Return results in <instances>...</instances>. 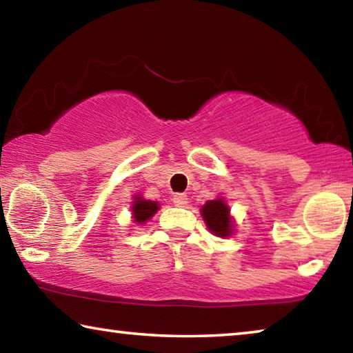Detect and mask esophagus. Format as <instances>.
Wrapping results in <instances>:
<instances>
[{"mask_svg": "<svg viewBox=\"0 0 353 353\" xmlns=\"http://www.w3.org/2000/svg\"><path fill=\"white\" fill-rule=\"evenodd\" d=\"M172 202H174V205H177V207H185L188 202V196L185 193H176L174 196H172Z\"/></svg>", "mask_w": 353, "mask_h": 353, "instance_id": "1", "label": "esophagus"}]
</instances>
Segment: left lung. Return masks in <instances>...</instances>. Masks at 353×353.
<instances>
[{"mask_svg":"<svg viewBox=\"0 0 353 353\" xmlns=\"http://www.w3.org/2000/svg\"><path fill=\"white\" fill-rule=\"evenodd\" d=\"M229 207L224 201H208L202 207V218L212 234L218 236H229L232 234V221L229 216Z\"/></svg>","mask_w":353,"mask_h":353,"instance_id":"1","label":"left lung"}]
</instances>
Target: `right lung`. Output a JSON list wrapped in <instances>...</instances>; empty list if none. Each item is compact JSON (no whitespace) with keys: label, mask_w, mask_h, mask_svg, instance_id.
Masks as SVG:
<instances>
[{"label":"right lung","mask_w":353,"mask_h":353,"mask_svg":"<svg viewBox=\"0 0 353 353\" xmlns=\"http://www.w3.org/2000/svg\"><path fill=\"white\" fill-rule=\"evenodd\" d=\"M159 210V204L157 202H152V201H145L141 198H135V202L132 205V214H134V219L135 223L143 224L145 221H148L149 218L152 216V214Z\"/></svg>","instance_id":"add662e5"}]
</instances>
